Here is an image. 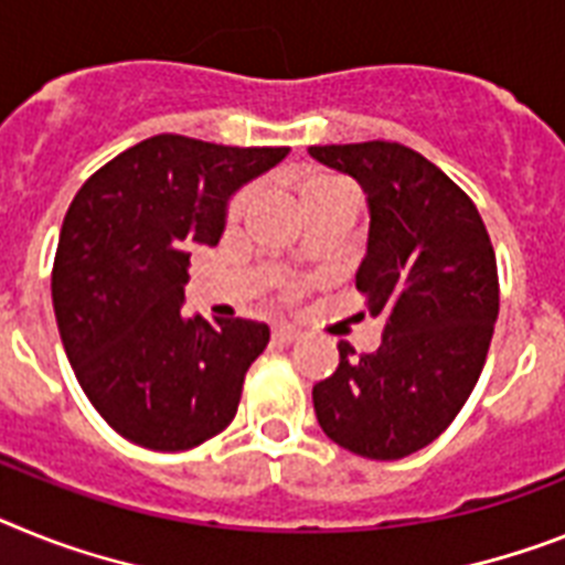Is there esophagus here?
<instances>
[{"mask_svg":"<svg viewBox=\"0 0 565 565\" xmlns=\"http://www.w3.org/2000/svg\"><path fill=\"white\" fill-rule=\"evenodd\" d=\"M273 339L281 341V344H292V341L301 339V330H296V327H290V324H278L273 330Z\"/></svg>","mask_w":565,"mask_h":565,"instance_id":"esophagus-1","label":"esophagus"}]
</instances>
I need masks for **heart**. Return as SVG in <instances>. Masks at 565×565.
Segmentation results:
<instances>
[{"label": "heart", "mask_w": 565, "mask_h": 565, "mask_svg": "<svg viewBox=\"0 0 565 565\" xmlns=\"http://www.w3.org/2000/svg\"><path fill=\"white\" fill-rule=\"evenodd\" d=\"M348 192L350 186L341 178H333V174H312V178L301 180V186H298V201H301L305 210H310V206L327 201V198H335V194H348ZM249 203H253V192L246 189V192H241L238 198L230 203V221H238Z\"/></svg>", "instance_id": "heart-1"}]
</instances>
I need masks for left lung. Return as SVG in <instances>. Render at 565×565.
I'll return each instance as SVG.
<instances>
[{
    "mask_svg": "<svg viewBox=\"0 0 565 565\" xmlns=\"http://www.w3.org/2000/svg\"><path fill=\"white\" fill-rule=\"evenodd\" d=\"M319 163L364 189L367 255L355 290L385 316L376 353L312 387L319 425L367 459H402L430 445L471 396L500 312L494 246L480 212L443 169L402 143L310 146Z\"/></svg>",
    "mask_w": 565,
    "mask_h": 565,
    "instance_id": "obj_1",
    "label": "left lung"
}]
</instances>
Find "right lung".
Wrapping results in <instances>:
<instances>
[{"label":"right lung","mask_w":565,"mask_h":565,"mask_svg":"<svg viewBox=\"0 0 565 565\" xmlns=\"http://www.w3.org/2000/svg\"><path fill=\"white\" fill-rule=\"evenodd\" d=\"M287 154L158 135L71 201L51 273L56 327L88 402L129 443L189 451L235 419L269 327L186 319L189 249L215 246L232 194Z\"/></svg>","instance_id":"obj_1"}]
</instances>
